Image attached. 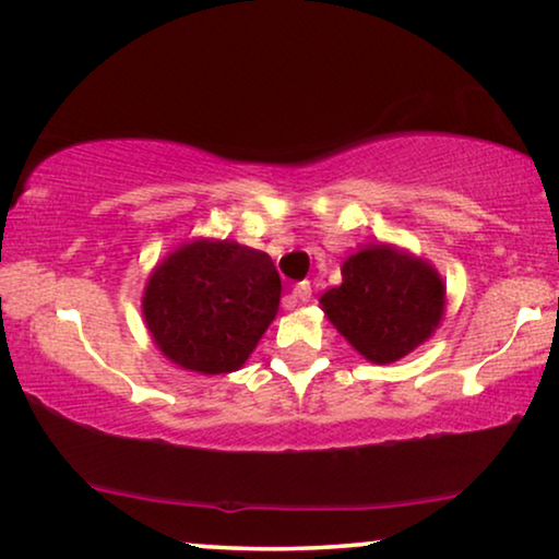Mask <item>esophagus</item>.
<instances>
[{"mask_svg": "<svg viewBox=\"0 0 559 559\" xmlns=\"http://www.w3.org/2000/svg\"><path fill=\"white\" fill-rule=\"evenodd\" d=\"M309 299H311V284H309V281H301V284H296L294 292L286 296L284 307L286 309H294V307H299V304L309 301Z\"/></svg>", "mask_w": 559, "mask_h": 559, "instance_id": "esophagus-1", "label": "esophagus"}]
</instances>
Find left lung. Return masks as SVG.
I'll return each mask as SVG.
<instances>
[{
  "mask_svg": "<svg viewBox=\"0 0 559 559\" xmlns=\"http://www.w3.org/2000/svg\"><path fill=\"white\" fill-rule=\"evenodd\" d=\"M324 314L370 362L412 353L440 324L444 286L435 267L389 245H370L342 265V284L322 299Z\"/></svg>",
  "mask_w": 559,
  "mask_h": 559,
  "instance_id": "1",
  "label": "left lung"
}]
</instances>
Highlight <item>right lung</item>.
Instances as JSON below:
<instances>
[{"label":"right lung","mask_w":559,"mask_h":559,"mask_svg":"<svg viewBox=\"0 0 559 559\" xmlns=\"http://www.w3.org/2000/svg\"><path fill=\"white\" fill-rule=\"evenodd\" d=\"M278 301L281 278L271 255L227 240H199L155 267L143 314L155 345L176 366L219 376L248 360Z\"/></svg>","instance_id":"obj_1"}]
</instances>
